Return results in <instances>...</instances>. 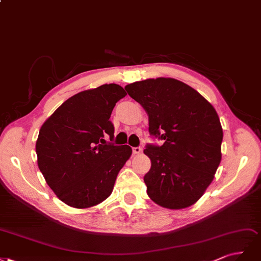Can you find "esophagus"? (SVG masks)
Wrapping results in <instances>:
<instances>
[{
  "label": "esophagus",
  "instance_id": "esophagus-1",
  "mask_svg": "<svg viewBox=\"0 0 261 261\" xmlns=\"http://www.w3.org/2000/svg\"><path fill=\"white\" fill-rule=\"evenodd\" d=\"M132 152H133L134 155H139V154L142 153V148L141 147H133Z\"/></svg>",
  "mask_w": 261,
  "mask_h": 261
}]
</instances>
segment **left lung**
Here are the masks:
<instances>
[{"instance_id":"obj_1","label":"left lung","mask_w":261,"mask_h":261,"mask_svg":"<svg viewBox=\"0 0 261 261\" xmlns=\"http://www.w3.org/2000/svg\"><path fill=\"white\" fill-rule=\"evenodd\" d=\"M144 108L148 131L164 140L147 145V195L168 209L194 205L221 162L222 127L216 109L196 90L173 78L146 79L124 88Z\"/></svg>"}]
</instances>
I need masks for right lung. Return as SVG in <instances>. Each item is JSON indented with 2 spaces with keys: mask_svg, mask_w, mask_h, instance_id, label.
<instances>
[{
  "mask_svg": "<svg viewBox=\"0 0 261 261\" xmlns=\"http://www.w3.org/2000/svg\"><path fill=\"white\" fill-rule=\"evenodd\" d=\"M125 95L116 83L79 92L41 125L36 142L39 169L66 205L86 209L112 194L132 148L106 144L104 138H114L109 118Z\"/></svg>",
  "mask_w": 261,
  "mask_h": 261,
  "instance_id": "add662e5",
  "label": "right lung"
}]
</instances>
